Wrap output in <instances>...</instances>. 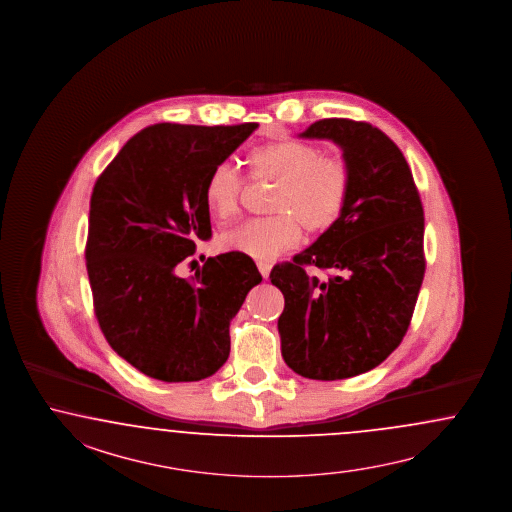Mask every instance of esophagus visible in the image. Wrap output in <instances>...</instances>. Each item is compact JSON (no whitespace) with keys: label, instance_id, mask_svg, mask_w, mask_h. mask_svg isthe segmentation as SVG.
Masks as SVG:
<instances>
[{"label":"esophagus","instance_id":"esophagus-1","mask_svg":"<svg viewBox=\"0 0 512 512\" xmlns=\"http://www.w3.org/2000/svg\"><path fill=\"white\" fill-rule=\"evenodd\" d=\"M258 271L262 273V277L267 279L269 277V271H271V264H267V262H258Z\"/></svg>","mask_w":512,"mask_h":512}]
</instances>
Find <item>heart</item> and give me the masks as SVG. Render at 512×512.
Returning a JSON list of instances; mask_svg holds the SVG:
<instances>
[{
    "mask_svg": "<svg viewBox=\"0 0 512 512\" xmlns=\"http://www.w3.org/2000/svg\"><path fill=\"white\" fill-rule=\"evenodd\" d=\"M250 177L277 184L269 203L275 216L248 220L224 231L218 243L228 252L273 260L296 247L301 228L311 235L326 233L347 207L350 167L313 143L288 139L252 150ZM245 190V175L235 165L222 162L211 169L203 198L209 213L224 222L239 215Z\"/></svg>",
    "mask_w": 512,
    "mask_h": 512,
    "instance_id": "b5f03b06",
    "label": "heart"
}]
</instances>
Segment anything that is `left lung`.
Returning a JSON list of instances; mask_svg holds the SVG:
<instances>
[{
	"label": "left lung",
	"instance_id": "obj_1",
	"mask_svg": "<svg viewBox=\"0 0 512 512\" xmlns=\"http://www.w3.org/2000/svg\"><path fill=\"white\" fill-rule=\"evenodd\" d=\"M301 137L343 149L350 194L331 230L271 269L284 296L282 358L305 379H350L384 362L409 330L426 271L424 209L403 152L369 122L324 118ZM307 266L332 275L320 282Z\"/></svg>",
	"mask_w": 512,
	"mask_h": 512
}]
</instances>
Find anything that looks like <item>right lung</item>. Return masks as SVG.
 <instances>
[{
  "mask_svg": "<svg viewBox=\"0 0 512 512\" xmlns=\"http://www.w3.org/2000/svg\"><path fill=\"white\" fill-rule=\"evenodd\" d=\"M256 128L154 124L94 184L84 250L94 313L111 348L147 377L207 379L230 356L231 318L262 282L258 267L226 252L190 279L177 271L213 235L203 198L211 169Z\"/></svg>",
  "mask_w": 512,
  "mask_h": 512,
  "instance_id": "1",
  "label": "right lung"
}]
</instances>
